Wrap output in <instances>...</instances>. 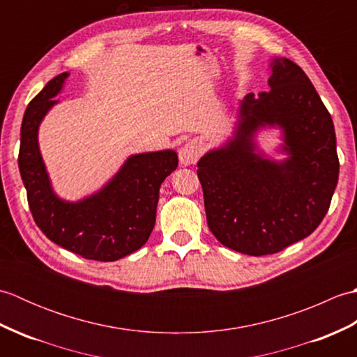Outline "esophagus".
I'll return each mask as SVG.
<instances>
[{"label":"esophagus","mask_w":357,"mask_h":357,"mask_svg":"<svg viewBox=\"0 0 357 357\" xmlns=\"http://www.w3.org/2000/svg\"><path fill=\"white\" fill-rule=\"evenodd\" d=\"M202 153V147L198 141H188L179 150V162L183 165H192L198 161Z\"/></svg>","instance_id":"esophagus-1"}]
</instances>
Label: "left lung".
Here are the masks:
<instances>
[{
	"instance_id": "1",
	"label": "left lung",
	"mask_w": 357,
	"mask_h": 357,
	"mask_svg": "<svg viewBox=\"0 0 357 357\" xmlns=\"http://www.w3.org/2000/svg\"><path fill=\"white\" fill-rule=\"evenodd\" d=\"M270 92L245 96L234 139L198 162L207 224L222 245L264 256L312 234L337 185L339 158L330 112L312 81L287 58L271 63ZM284 128L291 158L273 163L254 153L262 125Z\"/></svg>"
}]
</instances>
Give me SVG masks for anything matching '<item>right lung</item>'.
<instances>
[{"instance_id": "1", "label": "right lung", "mask_w": 357, "mask_h": 357, "mask_svg": "<svg viewBox=\"0 0 357 357\" xmlns=\"http://www.w3.org/2000/svg\"><path fill=\"white\" fill-rule=\"evenodd\" d=\"M67 77L61 73L50 79L22 118L18 165L29 208L41 231L59 247L86 259L118 261L147 242L156 221L159 187L178 167V155L164 150L130 156L100 193L75 204L56 198L36 136Z\"/></svg>"}]
</instances>
